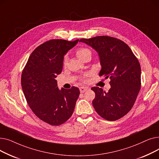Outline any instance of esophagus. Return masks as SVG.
<instances>
[{
  "label": "esophagus",
  "instance_id": "esophagus-1",
  "mask_svg": "<svg viewBox=\"0 0 159 159\" xmlns=\"http://www.w3.org/2000/svg\"><path fill=\"white\" fill-rule=\"evenodd\" d=\"M87 90H88V88H85V87H80V91L81 93H84L85 91H86Z\"/></svg>",
  "mask_w": 159,
  "mask_h": 159
}]
</instances>
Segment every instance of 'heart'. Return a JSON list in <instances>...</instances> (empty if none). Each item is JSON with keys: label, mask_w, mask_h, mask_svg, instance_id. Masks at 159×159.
<instances>
[{"label": "heart", "mask_w": 159, "mask_h": 159, "mask_svg": "<svg viewBox=\"0 0 159 159\" xmlns=\"http://www.w3.org/2000/svg\"><path fill=\"white\" fill-rule=\"evenodd\" d=\"M76 55L77 56L80 58V60L84 61L85 58L88 57H91V52L90 50L86 48H80L76 51ZM67 57H64V64L66 65L67 63Z\"/></svg>", "instance_id": "1"}]
</instances>
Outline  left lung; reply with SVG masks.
I'll return each mask as SVG.
<instances>
[{"instance_id":"left-lung-1","label":"left lung","mask_w":159,"mask_h":159,"mask_svg":"<svg viewBox=\"0 0 159 159\" xmlns=\"http://www.w3.org/2000/svg\"><path fill=\"white\" fill-rule=\"evenodd\" d=\"M80 42L98 53L102 68L99 76L110 78L111 88H91L92 102L97 113L106 120L114 121L126 115L134 105L141 85V68L137 57L123 41L111 37L82 39Z\"/></svg>"}]
</instances>
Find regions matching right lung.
Wrapping results in <instances>:
<instances>
[{"label":"right lung","mask_w":159,"mask_h":159,"mask_svg":"<svg viewBox=\"0 0 159 159\" xmlns=\"http://www.w3.org/2000/svg\"><path fill=\"white\" fill-rule=\"evenodd\" d=\"M78 42L53 39L40 44L30 55L22 73V88L30 107L52 126L71 117L80 94L75 86L59 89L55 79L62 72L64 56Z\"/></svg>","instance_id":"obj_1"}]
</instances>
